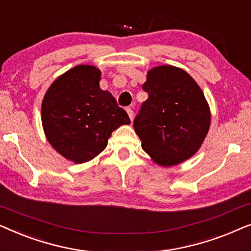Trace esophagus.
Listing matches in <instances>:
<instances>
[{"instance_id": "esophagus-1", "label": "esophagus", "mask_w": 251, "mask_h": 251, "mask_svg": "<svg viewBox=\"0 0 251 251\" xmlns=\"http://www.w3.org/2000/svg\"><path fill=\"white\" fill-rule=\"evenodd\" d=\"M126 113H128V115H129V118H130V120H133V111L131 108H126Z\"/></svg>"}]
</instances>
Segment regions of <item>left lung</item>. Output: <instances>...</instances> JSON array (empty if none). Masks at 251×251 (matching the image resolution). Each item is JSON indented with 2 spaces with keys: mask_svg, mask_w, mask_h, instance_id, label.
Wrapping results in <instances>:
<instances>
[{
  "mask_svg": "<svg viewBox=\"0 0 251 251\" xmlns=\"http://www.w3.org/2000/svg\"><path fill=\"white\" fill-rule=\"evenodd\" d=\"M143 89L149 98L133 121L143 150L161 167L185 162L200 150L210 128L203 91L187 72L171 65L151 68Z\"/></svg>",
  "mask_w": 251,
  "mask_h": 251,
  "instance_id": "left-lung-1",
  "label": "left lung"
}]
</instances>
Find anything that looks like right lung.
<instances>
[{"mask_svg":"<svg viewBox=\"0 0 251 251\" xmlns=\"http://www.w3.org/2000/svg\"><path fill=\"white\" fill-rule=\"evenodd\" d=\"M101 72L77 65L52 82L41 106L42 126L50 145L72 162H88L106 149L112 132L130 125L111 92L101 90Z\"/></svg>","mask_w":251,"mask_h":251,"instance_id":"add662e5","label":"right lung"}]
</instances>
